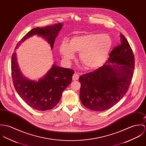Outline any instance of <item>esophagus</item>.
Instances as JSON below:
<instances>
[{"label": "esophagus", "mask_w": 146, "mask_h": 146, "mask_svg": "<svg viewBox=\"0 0 146 146\" xmlns=\"http://www.w3.org/2000/svg\"><path fill=\"white\" fill-rule=\"evenodd\" d=\"M79 77H80V73L75 72V73L73 74L72 79L73 81H76L78 80L79 79Z\"/></svg>", "instance_id": "esophagus-1"}]
</instances>
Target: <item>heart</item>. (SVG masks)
<instances>
[{
  "mask_svg": "<svg viewBox=\"0 0 146 146\" xmlns=\"http://www.w3.org/2000/svg\"><path fill=\"white\" fill-rule=\"evenodd\" d=\"M112 45V39L108 34L88 33L72 37L68 45L63 42L60 52L67 60L74 58L73 52H80L82 63L87 68L93 69L106 62Z\"/></svg>",
  "mask_w": 146,
  "mask_h": 146,
  "instance_id": "b5f03b06",
  "label": "heart"
}]
</instances>
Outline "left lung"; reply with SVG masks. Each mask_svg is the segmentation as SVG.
<instances>
[{
    "label": "left lung",
    "mask_w": 146,
    "mask_h": 146,
    "mask_svg": "<svg viewBox=\"0 0 146 146\" xmlns=\"http://www.w3.org/2000/svg\"><path fill=\"white\" fill-rule=\"evenodd\" d=\"M120 39V44L110 52L104 65L79 78L81 102L90 110L101 111L111 108L123 97L129 87L134 73V55L123 35H121Z\"/></svg>",
    "instance_id": "left-lung-1"
}]
</instances>
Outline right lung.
Wrapping results in <instances>:
<instances>
[{"instance_id": "obj_1", "label": "right lung", "mask_w": 146, "mask_h": 146, "mask_svg": "<svg viewBox=\"0 0 146 146\" xmlns=\"http://www.w3.org/2000/svg\"><path fill=\"white\" fill-rule=\"evenodd\" d=\"M62 26L63 24L59 23L53 26L33 29L21 39L16 49L21 42L34 35L45 37L52 48ZM11 71L13 83L19 96L28 105L41 111L50 110L58 104L63 91L71 83L74 73L72 69L53 65L42 79L38 82L31 81L21 73L17 62L16 52L12 56Z\"/></svg>"}]
</instances>
